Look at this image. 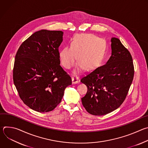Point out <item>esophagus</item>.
I'll return each instance as SVG.
<instances>
[{"label":"esophagus","instance_id":"34e87169","mask_svg":"<svg viewBox=\"0 0 148 148\" xmlns=\"http://www.w3.org/2000/svg\"><path fill=\"white\" fill-rule=\"evenodd\" d=\"M79 82V78L77 76L72 77V82L73 84H77Z\"/></svg>","mask_w":148,"mask_h":148}]
</instances>
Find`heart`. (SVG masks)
Here are the masks:
<instances>
[{"instance_id": "heart-1", "label": "heart", "mask_w": 148, "mask_h": 148, "mask_svg": "<svg viewBox=\"0 0 148 148\" xmlns=\"http://www.w3.org/2000/svg\"><path fill=\"white\" fill-rule=\"evenodd\" d=\"M106 41L92 34L76 35L70 46H66L59 54L61 65L67 69L73 67L77 61L78 64L75 72L91 70L97 67L103 60L106 51Z\"/></svg>"}]
</instances>
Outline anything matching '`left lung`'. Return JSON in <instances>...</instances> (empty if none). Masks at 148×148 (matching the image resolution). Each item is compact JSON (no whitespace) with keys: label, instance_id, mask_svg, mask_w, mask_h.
I'll return each instance as SVG.
<instances>
[{"label":"left lung","instance_id":"left-lung-1","mask_svg":"<svg viewBox=\"0 0 148 148\" xmlns=\"http://www.w3.org/2000/svg\"><path fill=\"white\" fill-rule=\"evenodd\" d=\"M112 55L105 64L98 67L81 82L87 87V92L81 98L86 111L94 115L112 112L125 99L134 76L132 56L119 39L111 38Z\"/></svg>","mask_w":148,"mask_h":148}]
</instances>
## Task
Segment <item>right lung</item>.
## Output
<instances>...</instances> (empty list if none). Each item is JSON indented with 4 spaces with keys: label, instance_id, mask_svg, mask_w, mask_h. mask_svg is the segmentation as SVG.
I'll list each match as a JSON object with an SVG mask.
<instances>
[{
    "label": "right lung",
    "instance_id": "1",
    "mask_svg": "<svg viewBox=\"0 0 148 148\" xmlns=\"http://www.w3.org/2000/svg\"><path fill=\"white\" fill-rule=\"evenodd\" d=\"M62 34L61 31L36 32L23 42L15 56L13 79L19 97L39 112L53 110L72 84L60 65Z\"/></svg>",
    "mask_w": 148,
    "mask_h": 148
}]
</instances>
